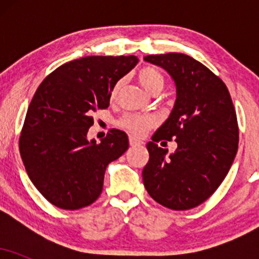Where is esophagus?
<instances>
[{
    "mask_svg": "<svg viewBox=\"0 0 259 259\" xmlns=\"http://www.w3.org/2000/svg\"><path fill=\"white\" fill-rule=\"evenodd\" d=\"M129 142H130V146H141V145H144V142L140 141V140L135 138H130Z\"/></svg>",
    "mask_w": 259,
    "mask_h": 259,
    "instance_id": "1",
    "label": "esophagus"
}]
</instances>
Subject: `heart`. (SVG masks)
Segmentation results:
<instances>
[{
  "label": "heart",
  "instance_id": "1",
  "mask_svg": "<svg viewBox=\"0 0 259 259\" xmlns=\"http://www.w3.org/2000/svg\"><path fill=\"white\" fill-rule=\"evenodd\" d=\"M138 80L142 88L151 95L156 94V92H160L164 88V78H163V75L158 70L153 69L151 67L141 68L138 73ZM123 84V80H119L114 85L111 94L112 99L117 96ZM119 125L123 129H125L126 132L133 134L134 136H142L146 133L147 129H150L153 125V120L148 117H141V115H125V117L120 119Z\"/></svg>",
  "mask_w": 259,
  "mask_h": 259
}]
</instances>
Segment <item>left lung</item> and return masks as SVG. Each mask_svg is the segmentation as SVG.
<instances>
[{
  "label": "left lung",
  "instance_id": "left-lung-1",
  "mask_svg": "<svg viewBox=\"0 0 259 259\" xmlns=\"http://www.w3.org/2000/svg\"><path fill=\"white\" fill-rule=\"evenodd\" d=\"M144 59L163 68L177 88L173 111L147 144L144 185L162 206L191 209L214 194L233 164L239 146L236 112L223 80L190 56L173 52ZM160 139H175L176 152L158 148Z\"/></svg>",
  "mask_w": 259,
  "mask_h": 259
}]
</instances>
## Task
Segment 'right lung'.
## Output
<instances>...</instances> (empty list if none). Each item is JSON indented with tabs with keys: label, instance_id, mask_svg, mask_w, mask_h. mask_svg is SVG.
I'll use <instances>...</instances> for the list:
<instances>
[{
	"label": "right lung",
	"instance_id": "1",
	"mask_svg": "<svg viewBox=\"0 0 259 259\" xmlns=\"http://www.w3.org/2000/svg\"><path fill=\"white\" fill-rule=\"evenodd\" d=\"M136 56H89L47 75L32 97L19 139L26 173L41 195L62 209L90 206L102 192L107 165L129 147L113 129L96 144L88 140L92 113L109 106L118 80L138 64Z\"/></svg>",
	"mask_w": 259,
	"mask_h": 259
}]
</instances>
